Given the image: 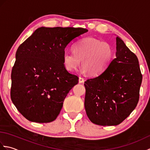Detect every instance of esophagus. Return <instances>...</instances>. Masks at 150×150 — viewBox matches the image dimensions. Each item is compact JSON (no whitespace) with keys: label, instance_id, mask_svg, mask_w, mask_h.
<instances>
[{"label":"esophagus","instance_id":"1","mask_svg":"<svg viewBox=\"0 0 150 150\" xmlns=\"http://www.w3.org/2000/svg\"><path fill=\"white\" fill-rule=\"evenodd\" d=\"M79 83H82V82H84V78H82V77H79Z\"/></svg>","mask_w":150,"mask_h":150}]
</instances>
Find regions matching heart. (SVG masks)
I'll return each instance as SVG.
<instances>
[{"instance_id":"obj_1","label":"heart","mask_w":150,"mask_h":150,"mask_svg":"<svg viewBox=\"0 0 150 150\" xmlns=\"http://www.w3.org/2000/svg\"><path fill=\"white\" fill-rule=\"evenodd\" d=\"M113 53V47L110 43L92 37L85 38L73 46V52H64V66L68 71H74L80 65L81 60L84 71L90 75L97 76L107 69Z\"/></svg>"}]
</instances>
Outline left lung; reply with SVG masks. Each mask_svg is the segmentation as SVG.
I'll use <instances>...</instances> for the list:
<instances>
[{
  "label": "left lung",
  "mask_w": 150,
  "mask_h": 150,
  "mask_svg": "<svg viewBox=\"0 0 150 150\" xmlns=\"http://www.w3.org/2000/svg\"><path fill=\"white\" fill-rule=\"evenodd\" d=\"M116 58L97 77L84 82V106L92 122L117 126L125 120L138 104L142 75L139 60L119 37Z\"/></svg>",
  "instance_id": "obj_1"
}]
</instances>
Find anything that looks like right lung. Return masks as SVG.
<instances>
[{"instance_id": "right-lung-1", "label": "right lung", "mask_w": 150, "mask_h": 150, "mask_svg": "<svg viewBox=\"0 0 150 150\" xmlns=\"http://www.w3.org/2000/svg\"><path fill=\"white\" fill-rule=\"evenodd\" d=\"M88 30L82 28H38L16 52L11 71V98L18 111L31 122L55 120L77 75L64 66L66 46Z\"/></svg>"}]
</instances>
